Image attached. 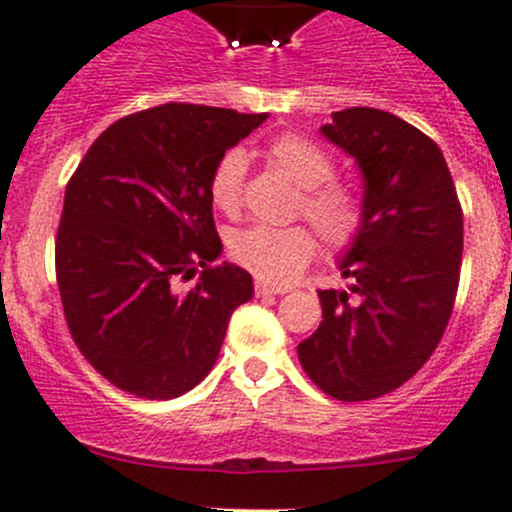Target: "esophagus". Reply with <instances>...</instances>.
<instances>
[{
	"mask_svg": "<svg viewBox=\"0 0 512 512\" xmlns=\"http://www.w3.org/2000/svg\"><path fill=\"white\" fill-rule=\"evenodd\" d=\"M257 297H277V294H287V287H272V284L257 282L255 284Z\"/></svg>",
	"mask_w": 512,
	"mask_h": 512,
	"instance_id": "34e87169",
	"label": "esophagus"
}]
</instances>
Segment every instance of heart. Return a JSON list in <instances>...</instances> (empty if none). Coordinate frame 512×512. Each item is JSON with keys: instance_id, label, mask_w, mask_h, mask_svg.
I'll list each match as a JSON object with an SVG mask.
<instances>
[{"instance_id": "b5f03b06", "label": "heart", "mask_w": 512, "mask_h": 512, "mask_svg": "<svg viewBox=\"0 0 512 512\" xmlns=\"http://www.w3.org/2000/svg\"><path fill=\"white\" fill-rule=\"evenodd\" d=\"M267 154L294 184L301 186L297 215H304L321 240L331 250H346L363 235L365 203L351 186L333 179L331 154L297 132H284L274 137ZM245 157L238 149H230L215 161L208 193L218 211L238 215L245 193ZM314 233L304 225L270 228L252 225L230 238V257L260 282L289 284L316 255Z\"/></svg>"}]
</instances>
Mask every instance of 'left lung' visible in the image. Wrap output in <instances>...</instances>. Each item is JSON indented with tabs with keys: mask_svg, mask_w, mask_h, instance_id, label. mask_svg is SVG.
Here are the masks:
<instances>
[{
	"mask_svg": "<svg viewBox=\"0 0 512 512\" xmlns=\"http://www.w3.org/2000/svg\"><path fill=\"white\" fill-rule=\"evenodd\" d=\"M321 132L363 171L365 228L341 262L351 292L321 289L324 321L299 343V363L336 400H375L405 385L444 336L464 213L444 154L410 122L348 107Z\"/></svg>",
	"mask_w": 512,
	"mask_h": 512,
	"instance_id": "left-lung-1",
	"label": "left lung"
}]
</instances>
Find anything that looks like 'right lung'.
I'll return each instance as SVG.
<instances>
[{
    "label": "right lung",
    "mask_w": 512,
    "mask_h": 512,
    "mask_svg": "<svg viewBox=\"0 0 512 512\" xmlns=\"http://www.w3.org/2000/svg\"><path fill=\"white\" fill-rule=\"evenodd\" d=\"M265 120L188 102L149 107L107 127L68 181L56 235L63 314L85 360L129 395L171 400L196 387L230 314L252 299L250 272L213 265L223 242L208 179Z\"/></svg>",
    "instance_id": "1"
}]
</instances>
